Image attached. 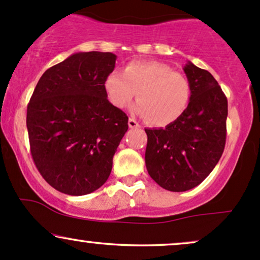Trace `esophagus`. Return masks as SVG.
<instances>
[{
  "label": "esophagus",
  "instance_id": "34e87169",
  "mask_svg": "<svg viewBox=\"0 0 260 260\" xmlns=\"http://www.w3.org/2000/svg\"><path fill=\"white\" fill-rule=\"evenodd\" d=\"M128 126H129V128H138V127H140L138 122L134 120V118H129V120H128Z\"/></svg>",
  "mask_w": 260,
  "mask_h": 260
}]
</instances>
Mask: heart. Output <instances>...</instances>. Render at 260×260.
Segmentation results:
<instances>
[{
  "label": "heart",
  "mask_w": 260,
  "mask_h": 260,
  "mask_svg": "<svg viewBox=\"0 0 260 260\" xmlns=\"http://www.w3.org/2000/svg\"><path fill=\"white\" fill-rule=\"evenodd\" d=\"M111 105L124 109L138 92L132 111L148 117L154 126H168L181 117L190 96L189 83L182 73L157 61H133L123 72L111 71L104 80Z\"/></svg>",
  "instance_id": "1"
}]
</instances>
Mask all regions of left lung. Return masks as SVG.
Masks as SVG:
<instances>
[{
	"instance_id": "1",
	"label": "left lung",
	"mask_w": 260,
	"mask_h": 260,
	"mask_svg": "<svg viewBox=\"0 0 260 260\" xmlns=\"http://www.w3.org/2000/svg\"><path fill=\"white\" fill-rule=\"evenodd\" d=\"M189 103L178 120L165 128H148L145 166L160 187L184 192L213 171L226 142L228 99L208 71L188 61L183 67Z\"/></svg>"
}]
</instances>
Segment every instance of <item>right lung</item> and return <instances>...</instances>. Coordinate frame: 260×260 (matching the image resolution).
I'll return each mask as SVG.
<instances>
[{
	"label": "right lung",
	"mask_w": 260,
	"mask_h": 260,
	"mask_svg": "<svg viewBox=\"0 0 260 260\" xmlns=\"http://www.w3.org/2000/svg\"><path fill=\"white\" fill-rule=\"evenodd\" d=\"M111 52H77L39 79L26 110L32 160L58 192L84 196L107 181L128 117L111 105L104 80Z\"/></svg>",
	"instance_id": "1"
}]
</instances>
